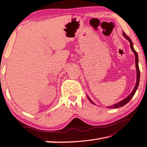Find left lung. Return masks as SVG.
I'll return each mask as SVG.
<instances>
[{
    "label": "left lung",
    "mask_w": 147,
    "mask_h": 147,
    "mask_svg": "<svg viewBox=\"0 0 147 147\" xmlns=\"http://www.w3.org/2000/svg\"><path fill=\"white\" fill-rule=\"evenodd\" d=\"M123 36H124L129 42H130L131 48L135 56V65H136V69H137V82H136V85H135V88H134L133 90L131 92V94L129 95L128 97H127L125 99L122 100V101H121L120 102H119V103L114 104L113 105H111V106H109V107H108V108H111V109H116V108L123 107V106L126 105V104L131 99L132 97L134 96V95H135L136 91H137V89L138 88V86H139V81H140V70H139V58H138V54H137V52H136V51L135 50V49H134V48H133V42H132V41H131V40L128 36H127L126 35V34H125V32H123ZM88 98L89 99V101L91 102V103H92L93 104H95L90 99H89V97L88 96Z\"/></svg>",
    "instance_id": "8db88e82"
}]
</instances>
